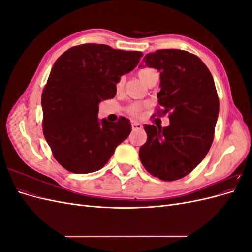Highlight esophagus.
Wrapping results in <instances>:
<instances>
[{
	"mask_svg": "<svg viewBox=\"0 0 252 252\" xmlns=\"http://www.w3.org/2000/svg\"><path fill=\"white\" fill-rule=\"evenodd\" d=\"M131 127H132L133 130H139V129L143 128V125L141 123H138V122H132Z\"/></svg>",
	"mask_w": 252,
	"mask_h": 252,
	"instance_id": "obj_1",
	"label": "esophagus"
}]
</instances>
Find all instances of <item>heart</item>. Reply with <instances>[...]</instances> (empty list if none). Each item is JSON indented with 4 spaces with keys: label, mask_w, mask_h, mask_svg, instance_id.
<instances>
[{
    "label": "heart",
    "mask_w": 252,
    "mask_h": 252,
    "mask_svg": "<svg viewBox=\"0 0 252 252\" xmlns=\"http://www.w3.org/2000/svg\"><path fill=\"white\" fill-rule=\"evenodd\" d=\"M157 74H158V71L154 69V68H150V67L141 68V69L138 70V77L145 84V85H146V84ZM123 85H124V78H120L116 83L117 93H120L122 88H123ZM144 106L145 105L141 103H132L127 107V112L130 113L133 117H139L142 112V109L144 108Z\"/></svg>",
    "instance_id": "1"
}]
</instances>
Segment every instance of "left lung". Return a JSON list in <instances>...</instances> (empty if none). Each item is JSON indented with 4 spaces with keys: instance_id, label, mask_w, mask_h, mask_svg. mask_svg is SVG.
<instances>
[{
    "instance_id": "1",
    "label": "left lung",
    "mask_w": 252,
    "mask_h": 252,
    "mask_svg": "<svg viewBox=\"0 0 252 252\" xmlns=\"http://www.w3.org/2000/svg\"><path fill=\"white\" fill-rule=\"evenodd\" d=\"M145 65L159 71L158 114L169 113L167 127L144 125L147 141L139 156L151 175L163 181L186 177L207 155L219 116L212 75L199 57L181 49L147 53Z\"/></svg>"
}]
</instances>
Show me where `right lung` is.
<instances>
[{"label": "right lung", "mask_w": 252, "mask_h": 252, "mask_svg": "<svg viewBox=\"0 0 252 252\" xmlns=\"http://www.w3.org/2000/svg\"><path fill=\"white\" fill-rule=\"evenodd\" d=\"M141 51L104 44L71 47L53 64L42 93L43 133L58 163L84 174L100 170L131 131L130 121L98 120V104L116 95V83L133 70Z\"/></svg>", "instance_id": "add662e5"}]
</instances>
